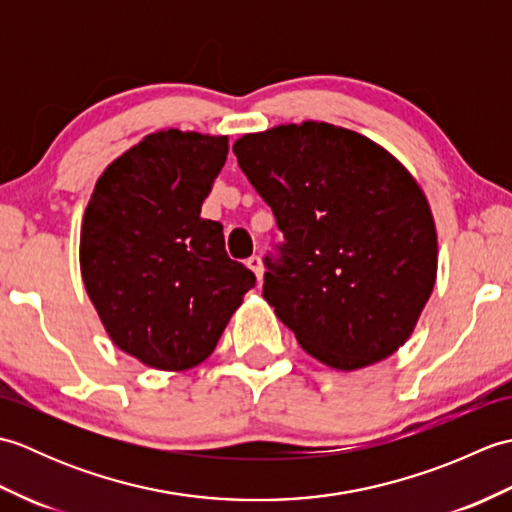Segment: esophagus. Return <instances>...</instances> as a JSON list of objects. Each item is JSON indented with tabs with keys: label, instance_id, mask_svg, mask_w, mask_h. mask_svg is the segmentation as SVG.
<instances>
[{
	"label": "esophagus",
	"instance_id": "obj_1",
	"mask_svg": "<svg viewBox=\"0 0 512 512\" xmlns=\"http://www.w3.org/2000/svg\"><path fill=\"white\" fill-rule=\"evenodd\" d=\"M246 266H248L250 270H253L255 277H257V281H262V277H264V266H262V259H259L257 255L248 257V259H246Z\"/></svg>",
	"mask_w": 512,
	"mask_h": 512
}]
</instances>
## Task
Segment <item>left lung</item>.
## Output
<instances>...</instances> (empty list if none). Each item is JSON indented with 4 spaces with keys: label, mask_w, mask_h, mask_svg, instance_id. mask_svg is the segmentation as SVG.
Returning <instances> with one entry per match:
<instances>
[{
    "label": "left lung",
    "mask_w": 512,
    "mask_h": 512,
    "mask_svg": "<svg viewBox=\"0 0 512 512\" xmlns=\"http://www.w3.org/2000/svg\"><path fill=\"white\" fill-rule=\"evenodd\" d=\"M284 244L264 299L323 365L352 372L405 343L438 270L429 202L411 173L352 129L306 121L235 140Z\"/></svg>",
    "instance_id": "1"
}]
</instances>
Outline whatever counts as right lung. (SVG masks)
I'll return each instance as SVG.
<instances>
[{"instance_id":"add662e5","label":"right lung","mask_w":512,"mask_h":512,"mask_svg":"<svg viewBox=\"0 0 512 512\" xmlns=\"http://www.w3.org/2000/svg\"><path fill=\"white\" fill-rule=\"evenodd\" d=\"M226 136L149 134L96 180L81 226V275L116 347L149 367L206 361L255 275L226 255L222 224L200 217Z\"/></svg>"}]
</instances>
